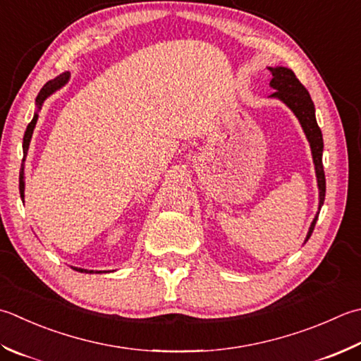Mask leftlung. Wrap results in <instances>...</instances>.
Segmentation results:
<instances>
[{"label":"left lung","mask_w":361,"mask_h":361,"mask_svg":"<svg viewBox=\"0 0 361 361\" xmlns=\"http://www.w3.org/2000/svg\"><path fill=\"white\" fill-rule=\"evenodd\" d=\"M272 73L271 80V87L275 90L272 97L280 98L286 106H289L295 117L299 118L303 131L307 134V139L312 147L313 153V162L316 169V176H317V186H319V209L326 199V175H324V167H322V133L317 126L316 117H314V104L312 102V97H310L308 90L303 87V84L295 78L293 70L286 67H269ZM319 214V213H317ZM317 221V216L313 219L312 227L308 230V235L305 241H308L310 236L314 230V225Z\"/></svg>","instance_id":"obj_1"}]
</instances>
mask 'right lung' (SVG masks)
Here are the masks:
<instances>
[{
  "instance_id": "add662e5",
  "label": "right lung",
  "mask_w": 361,
  "mask_h": 361,
  "mask_svg": "<svg viewBox=\"0 0 361 361\" xmlns=\"http://www.w3.org/2000/svg\"><path fill=\"white\" fill-rule=\"evenodd\" d=\"M68 80V73H63V75H61V76H58L56 78V80H53V81H49V82H47L44 87L40 89V92H39V95H37V106H42V103L45 102V98L49 95V94H53V92L56 90V89H59L63 82H66ZM35 123H37V114H35L34 117H32V120L30 122V125H27V128H26V131H25V137H23V153H25V157H26V152H27V147H30V142H31V136H32V131H34V126H35ZM23 161H25V158H23ZM23 166H21V172H20V195H21V199H23L25 197V181H23ZM76 271H80V272H87L86 269H76ZM92 272V271H90Z\"/></svg>"
}]
</instances>
